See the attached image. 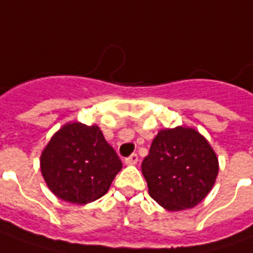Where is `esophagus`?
<instances>
[{
	"label": "esophagus",
	"instance_id": "34e87169",
	"mask_svg": "<svg viewBox=\"0 0 253 253\" xmlns=\"http://www.w3.org/2000/svg\"><path fill=\"white\" fill-rule=\"evenodd\" d=\"M125 163L128 164V166H131V164H137L138 163V155H137V153H132V155H130L128 157H126Z\"/></svg>",
	"mask_w": 253,
	"mask_h": 253
}]
</instances>
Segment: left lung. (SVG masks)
<instances>
[{
	"mask_svg": "<svg viewBox=\"0 0 253 253\" xmlns=\"http://www.w3.org/2000/svg\"><path fill=\"white\" fill-rule=\"evenodd\" d=\"M141 169L151 197L169 211L197 206L212 189L219 169L207 139L189 127L159 131Z\"/></svg>",
	"mask_w": 253,
	"mask_h": 253,
	"instance_id": "8db88e82",
	"label": "left lung"
}]
</instances>
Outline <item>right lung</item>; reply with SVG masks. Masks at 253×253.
Masks as SVG:
<instances>
[{
	"label": "right lung",
	"instance_id": "right-lung-1",
	"mask_svg": "<svg viewBox=\"0 0 253 253\" xmlns=\"http://www.w3.org/2000/svg\"><path fill=\"white\" fill-rule=\"evenodd\" d=\"M122 162L100 127L65 125L41 155V171L59 199L87 204L108 192Z\"/></svg>",
	"mask_w": 253,
	"mask_h": 253
}]
</instances>
